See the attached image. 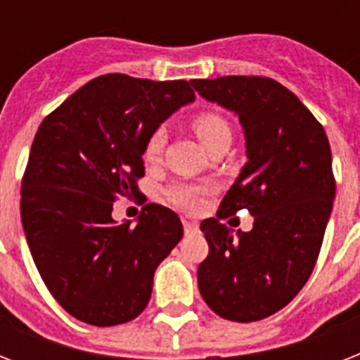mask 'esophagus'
<instances>
[{
  "instance_id": "esophagus-1",
  "label": "esophagus",
  "mask_w": 360,
  "mask_h": 360,
  "mask_svg": "<svg viewBox=\"0 0 360 360\" xmlns=\"http://www.w3.org/2000/svg\"><path fill=\"white\" fill-rule=\"evenodd\" d=\"M183 226H185L186 233H194V231H198V224H196V222L185 220V222H183Z\"/></svg>"
}]
</instances>
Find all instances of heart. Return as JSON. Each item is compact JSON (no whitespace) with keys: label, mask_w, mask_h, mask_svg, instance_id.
I'll list each match as a JSON object with an SVG mask.
<instances>
[{"label":"heart","mask_w":360,"mask_h":360,"mask_svg":"<svg viewBox=\"0 0 360 360\" xmlns=\"http://www.w3.org/2000/svg\"><path fill=\"white\" fill-rule=\"evenodd\" d=\"M192 127L196 130L198 138L203 141V146L211 147L217 140L231 136L230 123L217 112H198L192 117ZM168 143V130L164 124H158L147 136L146 146H143V158L147 162H157L162 155L164 147ZM214 186L211 183H192V181H175L166 188V198L175 207L196 213L202 207L203 198L211 194Z\"/></svg>","instance_id":"obj_1"}]
</instances>
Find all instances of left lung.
<instances>
[{
  "label": "left lung",
  "instance_id": "8db88e82",
  "mask_svg": "<svg viewBox=\"0 0 360 360\" xmlns=\"http://www.w3.org/2000/svg\"><path fill=\"white\" fill-rule=\"evenodd\" d=\"M192 86L239 114L248 157L217 219L202 222L209 254L198 267L200 293L220 318L257 321L282 310L318 262L336 191L329 140L273 78L220 76ZM240 208L255 214V226L233 240L219 219Z\"/></svg>",
  "mask_w": 360,
  "mask_h": 360
}]
</instances>
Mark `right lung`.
Masks as SVG:
<instances>
[{"instance_id": "1", "label": "right lung", "mask_w": 360, "mask_h": 360, "mask_svg": "<svg viewBox=\"0 0 360 360\" xmlns=\"http://www.w3.org/2000/svg\"><path fill=\"white\" fill-rule=\"evenodd\" d=\"M194 101L191 82L104 75L42 120L22 177V224L48 291L84 323L110 327L143 312L153 274L183 237L172 209L147 203L115 224L114 202L138 196L147 136Z\"/></svg>"}]
</instances>
